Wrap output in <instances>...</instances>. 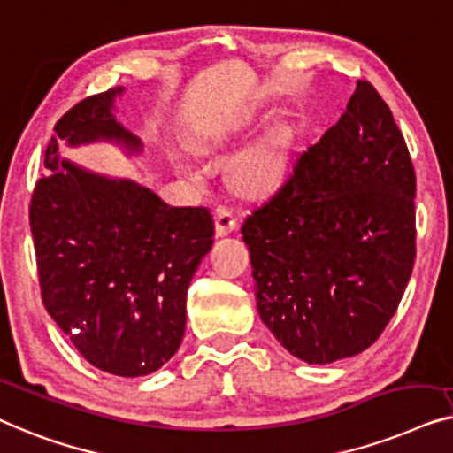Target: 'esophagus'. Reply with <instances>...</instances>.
Segmentation results:
<instances>
[{
    "instance_id": "esophagus-1",
    "label": "esophagus",
    "mask_w": 453,
    "mask_h": 453,
    "mask_svg": "<svg viewBox=\"0 0 453 453\" xmlns=\"http://www.w3.org/2000/svg\"><path fill=\"white\" fill-rule=\"evenodd\" d=\"M235 227H238V218H235L232 209L227 207L215 209V234H218L219 238H226V235L232 234Z\"/></svg>"
}]
</instances>
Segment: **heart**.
<instances>
[{
    "label": "heart",
    "instance_id": "obj_1",
    "mask_svg": "<svg viewBox=\"0 0 453 453\" xmlns=\"http://www.w3.org/2000/svg\"><path fill=\"white\" fill-rule=\"evenodd\" d=\"M283 162L275 143H258L235 157L232 176L246 193H266L281 178Z\"/></svg>",
    "mask_w": 453,
    "mask_h": 453
}]
</instances>
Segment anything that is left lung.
<instances>
[{
    "label": "left lung",
    "instance_id": "8db88e82",
    "mask_svg": "<svg viewBox=\"0 0 453 453\" xmlns=\"http://www.w3.org/2000/svg\"><path fill=\"white\" fill-rule=\"evenodd\" d=\"M415 190L390 108L357 81L339 123L242 226L260 320L293 357L326 365L378 341L415 265Z\"/></svg>",
    "mask_w": 453,
    "mask_h": 453
}]
</instances>
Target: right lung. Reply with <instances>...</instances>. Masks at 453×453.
Returning <instances> with one entry per match:
<instances>
[{"label": "right lung", "instance_id": "right-lung-1", "mask_svg": "<svg viewBox=\"0 0 453 453\" xmlns=\"http://www.w3.org/2000/svg\"><path fill=\"white\" fill-rule=\"evenodd\" d=\"M125 88L81 100L57 120L30 203L42 303L73 347L102 372L142 378L180 347L187 291L213 246L205 207H170L154 190L65 160L59 143L143 142L117 120Z\"/></svg>", "mask_w": 453, "mask_h": 453}]
</instances>
